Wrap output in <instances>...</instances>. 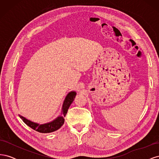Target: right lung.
I'll list each match as a JSON object with an SVG mask.
<instances>
[{"label":"right lung","mask_w":159,"mask_h":159,"mask_svg":"<svg viewBox=\"0 0 159 159\" xmlns=\"http://www.w3.org/2000/svg\"><path fill=\"white\" fill-rule=\"evenodd\" d=\"M76 94L77 93L75 91H71L68 93L64 101L63 105H62L61 114L58 117H57L55 119H54L50 122L46 123L44 124H39L31 121L30 120H28L26 118L24 117L23 116H21L20 115H19V117L22 119V121L25 122L28 126H29L30 128L35 130V131L38 132L42 133L54 132L55 131H57V129H59L62 125H63L65 121L64 117L66 115L67 112H68V110L70 106V105L74 100Z\"/></svg>","instance_id":"add662e5"}]
</instances>
